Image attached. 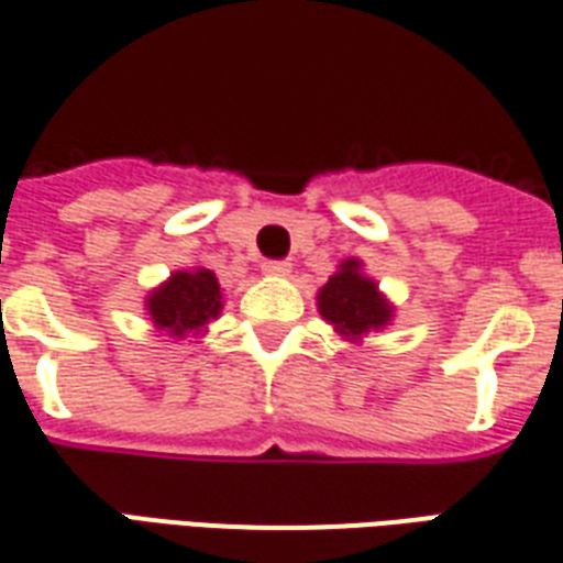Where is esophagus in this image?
I'll return each mask as SVG.
<instances>
[{"instance_id":"1","label":"esophagus","mask_w":563,"mask_h":563,"mask_svg":"<svg viewBox=\"0 0 563 563\" xmlns=\"http://www.w3.org/2000/svg\"><path fill=\"white\" fill-rule=\"evenodd\" d=\"M263 272L272 274V277H286V274H291V263L289 260H274V263L263 265Z\"/></svg>"}]
</instances>
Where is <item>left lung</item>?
I'll use <instances>...</instances> for the list:
<instances>
[{
  "label": "left lung",
  "mask_w": 563,
  "mask_h": 563,
  "mask_svg": "<svg viewBox=\"0 0 563 563\" xmlns=\"http://www.w3.org/2000/svg\"><path fill=\"white\" fill-rule=\"evenodd\" d=\"M318 312L344 342L362 344L368 333H379L394 321V303L379 283L365 274L360 256H347L335 274L318 289Z\"/></svg>",
  "instance_id": "1"
}]
</instances>
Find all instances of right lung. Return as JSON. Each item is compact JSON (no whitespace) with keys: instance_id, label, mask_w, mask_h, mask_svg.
<instances>
[{"instance_id":"obj_1","label":"right lung","mask_w":563,"mask_h":563,"mask_svg":"<svg viewBox=\"0 0 563 563\" xmlns=\"http://www.w3.org/2000/svg\"><path fill=\"white\" fill-rule=\"evenodd\" d=\"M221 309L224 295L219 277L203 265L172 272L161 286L145 295V316L157 333L172 339H198L207 333V324L221 316Z\"/></svg>"}]
</instances>
